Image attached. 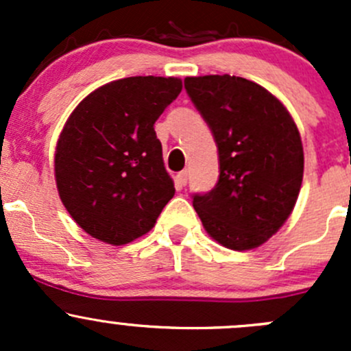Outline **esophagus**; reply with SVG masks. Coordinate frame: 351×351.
<instances>
[{"label":"esophagus","instance_id":"esophagus-1","mask_svg":"<svg viewBox=\"0 0 351 351\" xmlns=\"http://www.w3.org/2000/svg\"><path fill=\"white\" fill-rule=\"evenodd\" d=\"M189 169H183V171H180L178 173V176H176V178H178V185L180 186H185L186 185V182H189Z\"/></svg>","mask_w":351,"mask_h":351}]
</instances>
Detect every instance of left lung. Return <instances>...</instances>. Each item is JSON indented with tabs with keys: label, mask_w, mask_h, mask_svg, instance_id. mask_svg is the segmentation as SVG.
<instances>
[{
	"label": "left lung",
	"mask_w": 351,
	"mask_h": 351,
	"mask_svg": "<svg viewBox=\"0 0 351 351\" xmlns=\"http://www.w3.org/2000/svg\"><path fill=\"white\" fill-rule=\"evenodd\" d=\"M219 154V180L193 193L205 231L226 247L251 250L275 234L292 212L304 173L299 130L263 86L229 74L185 77Z\"/></svg>",
	"instance_id": "left-lung-1"
}]
</instances>
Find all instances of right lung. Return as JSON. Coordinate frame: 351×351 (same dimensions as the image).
<instances>
[{
    "label": "right lung",
    "mask_w": 351,
    "mask_h": 351,
    "mask_svg": "<svg viewBox=\"0 0 351 351\" xmlns=\"http://www.w3.org/2000/svg\"><path fill=\"white\" fill-rule=\"evenodd\" d=\"M182 91L178 77L132 76L88 95L56 147L59 197L83 231L108 244L146 234L175 195L154 123Z\"/></svg>",
    "instance_id": "obj_1"
}]
</instances>
